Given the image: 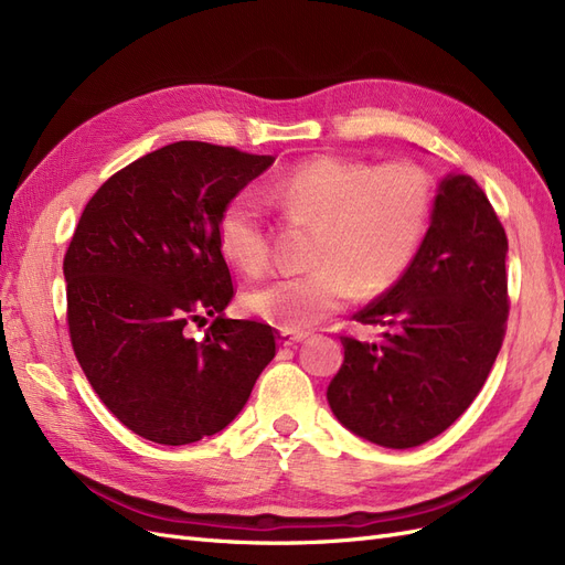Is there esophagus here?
I'll return each mask as SVG.
<instances>
[{
  "label": "esophagus",
  "instance_id": "obj_1",
  "mask_svg": "<svg viewBox=\"0 0 565 565\" xmlns=\"http://www.w3.org/2000/svg\"><path fill=\"white\" fill-rule=\"evenodd\" d=\"M306 337H309V334H306V332H280V347L282 349H292L295 344H299V341H303Z\"/></svg>",
  "mask_w": 565,
  "mask_h": 565
}]
</instances>
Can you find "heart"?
I'll return each instance as SVG.
<instances>
[{
	"mask_svg": "<svg viewBox=\"0 0 565 565\" xmlns=\"http://www.w3.org/2000/svg\"><path fill=\"white\" fill-rule=\"evenodd\" d=\"M292 221H309L311 264L303 276L278 278L245 295V309L282 332H301L344 311L358 287L377 295L396 285L413 264L434 210L429 177L413 162L372 164L320 156L306 160L268 188ZM221 254L245 273L270 259V235L259 200L241 191L216 221Z\"/></svg>",
	"mask_w": 565,
	"mask_h": 565,
	"instance_id": "b5f03b06",
	"label": "heart"
}]
</instances>
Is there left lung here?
I'll return each instance as SVG.
<instances>
[{
  "label": "left lung",
  "instance_id": "1",
  "mask_svg": "<svg viewBox=\"0 0 565 565\" xmlns=\"http://www.w3.org/2000/svg\"><path fill=\"white\" fill-rule=\"evenodd\" d=\"M507 233L471 177L440 181L431 226L391 289L353 316L382 341L341 337L328 386L334 417L384 448L436 438L483 388L509 316Z\"/></svg>",
  "mask_w": 565,
  "mask_h": 565
}]
</instances>
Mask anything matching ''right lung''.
Wrapping results in <instances>:
<instances>
[{"instance_id": "obj_1", "label": "right lung", "mask_w": 565, "mask_h": 565, "mask_svg": "<svg viewBox=\"0 0 565 565\" xmlns=\"http://www.w3.org/2000/svg\"><path fill=\"white\" fill-rule=\"evenodd\" d=\"M270 156L177 141L119 169L84 207L63 259L67 330L89 384L127 429L185 446L226 429L276 355L278 332L231 320L216 243L228 198ZM215 320L202 340L186 324Z\"/></svg>"}]
</instances>
